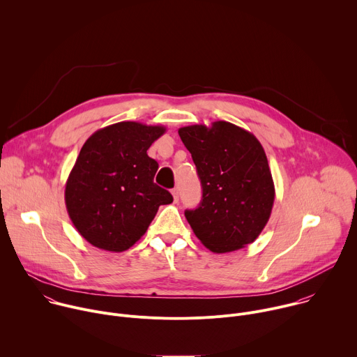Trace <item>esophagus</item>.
I'll list each match as a JSON object with an SVG mask.
<instances>
[{"label":"esophagus","mask_w":357,"mask_h":357,"mask_svg":"<svg viewBox=\"0 0 357 357\" xmlns=\"http://www.w3.org/2000/svg\"><path fill=\"white\" fill-rule=\"evenodd\" d=\"M171 193H172V196H174V200L178 202V200H179V190H178V188H174V189L171 190Z\"/></svg>","instance_id":"obj_1"}]
</instances>
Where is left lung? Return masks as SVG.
Here are the masks:
<instances>
[{"mask_svg": "<svg viewBox=\"0 0 357 357\" xmlns=\"http://www.w3.org/2000/svg\"><path fill=\"white\" fill-rule=\"evenodd\" d=\"M202 182L197 208L185 217L214 254L252 244L269 221L275 183L265 150L248 130L218 121L178 130Z\"/></svg>", "mask_w": 357, "mask_h": 357, "instance_id": "obj_1", "label": "left lung"}]
</instances>
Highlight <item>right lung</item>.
<instances>
[{"label":"right lung","mask_w":357,"mask_h":357,"mask_svg":"<svg viewBox=\"0 0 357 357\" xmlns=\"http://www.w3.org/2000/svg\"><path fill=\"white\" fill-rule=\"evenodd\" d=\"M164 126L119 122L96 130L82 146L66 182L68 215L91 245L123 252L146 234L172 195L154 183L158 169L147 155Z\"/></svg>","instance_id":"obj_1"}]
</instances>
